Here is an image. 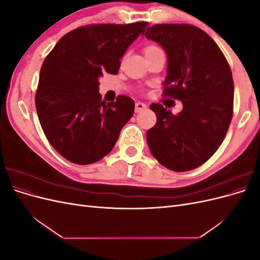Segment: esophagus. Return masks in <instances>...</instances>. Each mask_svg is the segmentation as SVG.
<instances>
[{"mask_svg": "<svg viewBox=\"0 0 260 260\" xmlns=\"http://www.w3.org/2000/svg\"><path fill=\"white\" fill-rule=\"evenodd\" d=\"M146 108H147L146 104L142 103V102H137L136 107H135V111H136V113H140V112L144 111V109H146Z\"/></svg>", "mask_w": 260, "mask_h": 260, "instance_id": "1", "label": "esophagus"}]
</instances>
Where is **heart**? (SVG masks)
<instances>
[{
    "instance_id": "obj_1",
    "label": "heart",
    "mask_w": 260,
    "mask_h": 260,
    "mask_svg": "<svg viewBox=\"0 0 260 260\" xmlns=\"http://www.w3.org/2000/svg\"><path fill=\"white\" fill-rule=\"evenodd\" d=\"M160 51H161V49L156 44H147V45L144 46V49H143V53H144L145 58L148 57V56H151V55H153L157 52H160Z\"/></svg>"
}]
</instances>
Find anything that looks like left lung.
<instances>
[{"mask_svg":"<svg viewBox=\"0 0 260 260\" xmlns=\"http://www.w3.org/2000/svg\"><path fill=\"white\" fill-rule=\"evenodd\" d=\"M145 37L167 53L162 96L183 104L177 115L159 103L149 106L157 121L147 131L148 147L172 171L195 169L216 153L231 123L234 84L229 62L205 31L187 23H158L148 27Z\"/></svg>","mask_w":260,"mask_h":260,"instance_id":"8db88e82","label":"left lung"}]
</instances>
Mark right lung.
Segmentation results:
<instances>
[{
    "label": "right lung",
    "mask_w": 260,
    "mask_h": 260,
    "mask_svg": "<svg viewBox=\"0 0 260 260\" xmlns=\"http://www.w3.org/2000/svg\"><path fill=\"white\" fill-rule=\"evenodd\" d=\"M146 26V21L82 26L62 37L45 57L36 108L46 139L67 160L96 162L115 146L135 102L118 95L106 104L99 78L118 74L122 55Z\"/></svg>",
    "instance_id": "obj_1"
}]
</instances>
